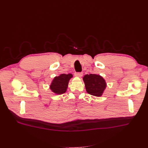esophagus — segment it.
Instances as JSON below:
<instances>
[{"label": "esophagus", "instance_id": "1", "mask_svg": "<svg viewBox=\"0 0 148 148\" xmlns=\"http://www.w3.org/2000/svg\"><path fill=\"white\" fill-rule=\"evenodd\" d=\"M75 75L76 77H81L83 75V73H80V72H78V73H75Z\"/></svg>", "mask_w": 148, "mask_h": 148}]
</instances>
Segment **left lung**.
I'll return each mask as SVG.
<instances>
[{"label":"left lung","instance_id":"8db88e82","mask_svg":"<svg viewBox=\"0 0 148 148\" xmlns=\"http://www.w3.org/2000/svg\"><path fill=\"white\" fill-rule=\"evenodd\" d=\"M85 87L88 94L96 96H101L106 87V83L101 76L97 74H86L83 77Z\"/></svg>","mask_w":148,"mask_h":148}]
</instances>
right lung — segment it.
<instances>
[{
  "mask_svg": "<svg viewBox=\"0 0 148 148\" xmlns=\"http://www.w3.org/2000/svg\"><path fill=\"white\" fill-rule=\"evenodd\" d=\"M73 77L71 74H62L58 77H54L51 85V90L56 94H64L66 90L69 79Z\"/></svg>",
  "mask_w": 148,
  "mask_h": 148,
  "instance_id": "1",
  "label": "right lung"
}]
</instances>
